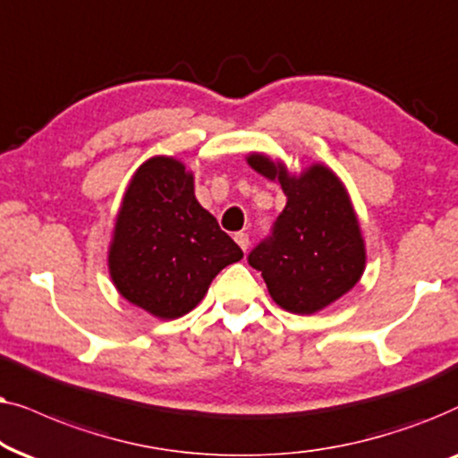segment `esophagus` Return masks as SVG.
Returning a JSON list of instances; mask_svg holds the SVG:
<instances>
[{"label":"esophagus","mask_w":458,"mask_h":458,"mask_svg":"<svg viewBox=\"0 0 458 458\" xmlns=\"http://www.w3.org/2000/svg\"><path fill=\"white\" fill-rule=\"evenodd\" d=\"M234 241L239 242V247L242 249V251H247V249H249V234L247 233H236Z\"/></svg>","instance_id":"obj_1"}]
</instances>
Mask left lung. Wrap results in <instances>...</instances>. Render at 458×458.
<instances>
[{
  "label": "left lung",
  "mask_w": 458,
  "mask_h": 458,
  "mask_svg": "<svg viewBox=\"0 0 458 458\" xmlns=\"http://www.w3.org/2000/svg\"><path fill=\"white\" fill-rule=\"evenodd\" d=\"M247 163L283 188L286 205L272 234L249 253L272 300L293 314H314L358 283L367 251L345 186L325 165L291 175L283 163L253 152Z\"/></svg>",
  "instance_id": "left-lung-1"
}]
</instances>
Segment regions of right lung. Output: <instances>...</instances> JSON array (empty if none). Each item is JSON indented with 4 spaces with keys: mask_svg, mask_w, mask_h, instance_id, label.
I'll list each match as a JSON object with an SVG mask.
<instances>
[{
    "mask_svg": "<svg viewBox=\"0 0 458 458\" xmlns=\"http://www.w3.org/2000/svg\"><path fill=\"white\" fill-rule=\"evenodd\" d=\"M242 251L199 205L184 163L152 157L127 186L108 249V270L127 301L161 320L197 308L211 280Z\"/></svg>",
    "mask_w": 458,
    "mask_h": 458,
    "instance_id": "1",
    "label": "right lung"
}]
</instances>
